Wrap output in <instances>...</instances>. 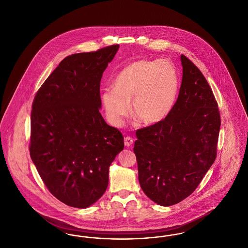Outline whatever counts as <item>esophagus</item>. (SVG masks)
<instances>
[{"label": "esophagus", "mask_w": 248, "mask_h": 248, "mask_svg": "<svg viewBox=\"0 0 248 248\" xmlns=\"http://www.w3.org/2000/svg\"><path fill=\"white\" fill-rule=\"evenodd\" d=\"M133 143H134V139H132V138H130V137L124 138V145L126 147H131L133 145Z\"/></svg>", "instance_id": "obj_1"}]
</instances>
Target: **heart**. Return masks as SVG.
Returning a JSON list of instances; mask_svg holds the SVG:
<instances>
[{
    "mask_svg": "<svg viewBox=\"0 0 248 248\" xmlns=\"http://www.w3.org/2000/svg\"><path fill=\"white\" fill-rule=\"evenodd\" d=\"M111 87L100 93L102 107L111 124H122L131 101L133 116L152 125L165 119L175 104L178 73L169 60H138L120 71Z\"/></svg>",
    "mask_w": 248,
    "mask_h": 248,
    "instance_id": "b5f03b06",
    "label": "heart"
}]
</instances>
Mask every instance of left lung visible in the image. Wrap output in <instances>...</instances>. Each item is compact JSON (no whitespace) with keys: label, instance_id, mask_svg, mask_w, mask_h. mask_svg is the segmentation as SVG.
Instances as JSON below:
<instances>
[{"label":"left lung","instance_id":"left-lung-1","mask_svg":"<svg viewBox=\"0 0 248 248\" xmlns=\"http://www.w3.org/2000/svg\"><path fill=\"white\" fill-rule=\"evenodd\" d=\"M178 99L168 116L137 131L140 186L159 206L190 196L217 155L220 127L218 104L200 70L185 55Z\"/></svg>","mask_w":248,"mask_h":248}]
</instances>
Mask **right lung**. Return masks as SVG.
I'll use <instances>...</instances> for the list:
<instances>
[{
    "label": "right lung",
    "mask_w": 248,
    "mask_h": 248,
    "mask_svg": "<svg viewBox=\"0 0 248 248\" xmlns=\"http://www.w3.org/2000/svg\"><path fill=\"white\" fill-rule=\"evenodd\" d=\"M119 45L64 58L32 105L30 157L50 193L73 208H89L105 193L124 137L99 112L100 80Z\"/></svg>",
    "instance_id": "obj_1"
}]
</instances>
